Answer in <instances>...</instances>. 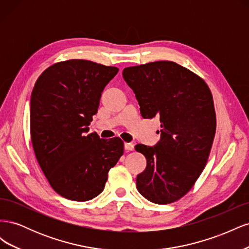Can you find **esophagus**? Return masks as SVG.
<instances>
[{"mask_svg":"<svg viewBox=\"0 0 249 249\" xmlns=\"http://www.w3.org/2000/svg\"><path fill=\"white\" fill-rule=\"evenodd\" d=\"M124 149L125 150H134V144H132V143H124Z\"/></svg>","mask_w":249,"mask_h":249,"instance_id":"1","label":"esophagus"}]
</instances>
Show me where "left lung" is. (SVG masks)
<instances>
[{
  "instance_id": "1",
  "label": "left lung",
  "mask_w": 249,
  "mask_h": 249,
  "mask_svg": "<svg viewBox=\"0 0 249 249\" xmlns=\"http://www.w3.org/2000/svg\"><path fill=\"white\" fill-rule=\"evenodd\" d=\"M123 76L136 95L143 118L160 117L161 139L137 144L146 158L137 190L166 205L189 191L205 168L216 132L213 96L206 82L172 61L126 67Z\"/></svg>"
}]
</instances>
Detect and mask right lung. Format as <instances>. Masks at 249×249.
<instances>
[{
  "instance_id": "obj_1",
  "label": "right lung",
  "mask_w": 249,
  "mask_h": 249,
  "mask_svg": "<svg viewBox=\"0 0 249 249\" xmlns=\"http://www.w3.org/2000/svg\"><path fill=\"white\" fill-rule=\"evenodd\" d=\"M118 69L72 59L52 65L37 79L30 103L36 159L59 195L87 201L103 192L109 170L124 154L118 137L87 134L104 88Z\"/></svg>"
}]
</instances>
